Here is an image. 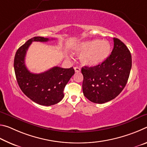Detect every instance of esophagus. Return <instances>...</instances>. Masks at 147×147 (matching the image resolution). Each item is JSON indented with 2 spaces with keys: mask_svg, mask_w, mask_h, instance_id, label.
I'll list each match as a JSON object with an SVG mask.
<instances>
[{
  "mask_svg": "<svg viewBox=\"0 0 147 147\" xmlns=\"http://www.w3.org/2000/svg\"><path fill=\"white\" fill-rule=\"evenodd\" d=\"M74 69V71H75L76 73H78V72H80V71H81L80 68L78 67H75Z\"/></svg>",
  "mask_w": 147,
  "mask_h": 147,
  "instance_id": "34e87169",
  "label": "esophagus"
}]
</instances>
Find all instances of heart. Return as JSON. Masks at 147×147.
Masks as SVG:
<instances>
[{
	"instance_id": "heart-1",
	"label": "heart",
	"mask_w": 147,
	"mask_h": 147,
	"mask_svg": "<svg viewBox=\"0 0 147 147\" xmlns=\"http://www.w3.org/2000/svg\"><path fill=\"white\" fill-rule=\"evenodd\" d=\"M73 51L81 54L82 63L87 66H96L103 63L110 55L111 45L108 41L95 39L76 45Z\"/></svg>"
}]
</instances>
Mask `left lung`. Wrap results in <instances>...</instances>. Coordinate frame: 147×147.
I'll list each match as a JSON object with an SVG mask.
<instances>
[{
  "mask_svg": "<svg viewBox=\"0 0 147 147\" xmlns=\"http://www.w3.org/2000/svg\"><path fill=\"white\" fill-rule=\"evenodd\" d=\"M114 47L106 61L98 65L82 68L84 96L92 102L103 104L123 90L131 68L130 52L120 39L113 38Z\"/></svg>",
  "mask_w": 147,
  "mask_h": 147,
  "instance_id": "1",
  "label": "left lung"
}]
</instances>
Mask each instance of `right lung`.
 Listing matches in <instances>:
<instances>
[{"label":"right lung","mask_w":147,"mask_h":147,"mask_svg":"<svg viewBox=\"0 0 147 147\" xmlns=\"http://www.w3.org/2000/svg\"><path fill=\"white\" fill-rule=\"evenodd\" d=\"M49 38L34 37L19 47L14 58V70L19 88L32 101L43 106L54 105L63 99L66 84L74 74L73 67L56 66L44 73H30L25 65L27 50L33 41L47 42Z\"/></svg>","instance_id":"add662e5"}]
</instances>
